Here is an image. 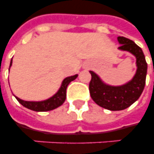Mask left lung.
Here are the masks:
<instances>
[{"instance_id": "8db88e82", "label": "left lung", "mask_w": 154, "mask_h": 154, "mask_svg": "<svg viewBox=\"0 0 154 154\" xmlns=\"http://www.w3.org/2000/svg\"><path fill=\"white\" fill-rule=\"evenodd\" d=\"M117 40L121 44L118 49L136 57L137 69L134 78L122 86H110L102 82L95 72L89 71L92 78L89 89L92 99L99 106L111 111L125 109L140 97L145 88L147 73V63L142 49L126 37H118Z\"/></svg>"}]
</instances>
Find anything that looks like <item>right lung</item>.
<instances>
[{"label":"right lung","instance_id":"add662e5","mask_svg":"<svg viewBox=\"0 0 154 154\" xmlns=\"http://www.w3.org/2000/svg\"><path fill=\"white\" fill-rule=\"evenodd\" d=\"M12 63H13V60H11L10 61V66L12 65ZM77 77V75L66 77L62 82L61 86H60V89L58 90L57 93L55 95H53L52 97H50L48 100H45V101H23V100L18 98L17 97H15L23 106H25V108H28V109H29L31 110H33V111L45 112V111L53 110L56 108L59 107L60 105H61L64 103V101H65V98H66V89H67L68 85L72 81L76 79Z\"/></svg>","mask_w":154,"mask_h":154}]
</instances>
